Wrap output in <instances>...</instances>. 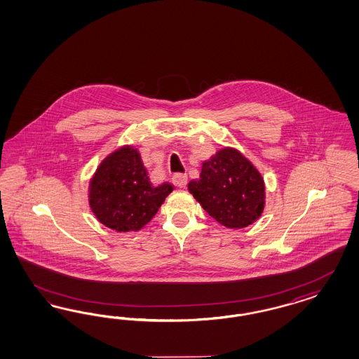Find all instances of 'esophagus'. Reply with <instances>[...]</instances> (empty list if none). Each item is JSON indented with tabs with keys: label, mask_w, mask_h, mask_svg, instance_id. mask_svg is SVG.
<instances>
[{
	"label": "esophagus",
	"mask_w": 359,
	"mask_h": 359,
	"mask_svg": "<svg viewBox=\"0 0 359 359\" xmlns=\"http://www.w3.org/2000/svg\"><path fill=\"white\" fill-rule=\"evenodd\" d=\"M187 182H188V177H187V175L185 174H176L174 175V177H172V183H174L175 187H177V188H185Z\"/></svg>",
	"instance_id": "1"
}]
</instances>
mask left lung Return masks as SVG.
Masks as SVG:
<instances>
[{"label": "left lung", "mask_w": 359, "mask_h": 359, "mask_svg": "<svg viewBox=\"0 0 359 359\" xmlns=\"http://www.w3.org/2000/svg\"><path fill=\"white\" fill-rule=\"evenodd\" d=\"M264 182L259 171L238 150H218L201 167L188 191L210 217L229 229L246 228L261 217Z\"/></svg>", "instance_id": "1"}]
</instances>
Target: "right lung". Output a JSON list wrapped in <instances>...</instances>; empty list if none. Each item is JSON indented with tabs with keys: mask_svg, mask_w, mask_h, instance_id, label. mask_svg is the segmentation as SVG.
I'll return each instance as SVG.
<instances>
[{
	"mask_svg": "<svg viewBox=\"0 0 359 359\" xmlns=\"http://www.w3.org/2000/svg\"><path fill=\"white\" fill-rule=\"evenodd\" d=\"M168 183L154 187L133 146H123L98 165L89 183V205L107 228L138 231L156 215L172 192Z\"/></svg>",
	"mask_w": 359,
	"mask_h": 359,
	"instance_id": "obj_1",
	"label": "right lung"
}]
</instances>
